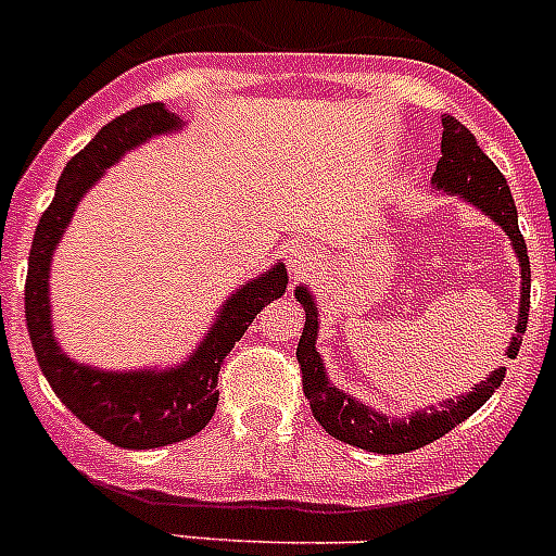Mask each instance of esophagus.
I'll return each instance as SVG.
<instances>
[{
	"label": "esophagus",
	"instance_id": "34e87169",
	"mask_svg": "<svg viewBox=\"0 0 556 556\" xmlns=\"http://www.w3.org/2000/svg\"><path fill=\"white\" fill-rule=\"evenodd\" d=\"M288 263H291V270L293 277H305L307 270H314L316 265V251L311 249V245H296V249H291V256H288Z\"/></svg>",
	"mask_w": 556,
	"mask_h": 556
}]
</instances>
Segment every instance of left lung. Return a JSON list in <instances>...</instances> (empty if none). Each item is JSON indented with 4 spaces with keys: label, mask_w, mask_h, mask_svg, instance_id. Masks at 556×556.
I'll return each instance as SVG.
<instances>
[{
    "label": "left lung",
    "mask_w": 556,
    "mask_h": 556,
    "mask_svg": "<svg viewBox=\"0 0 556 556\" xmlns=\"http://www.w3.org/2000/svg\"><path fill=\"white\" fill-rule=\"evenodd\" d=\"M444 138H441V161L435 166V180L441 189L458 191L469 203L486 212L497 226L506 228V235L515 242V251L520 256V270H523V296H520V321L508 344V356H517V350L523 344L526 325H529V307H531V265L526 240L517 228V208L511 200V191L506 186V177L501 169L483 155L478 147L475 135L460 124V121L444 115ZM296 300L305 305V328L300 336V348H296V362L302 370V393L307 404L314 409V418L330 432L333 438L353 444L358 450L379 452V455H399V452L418 450L441 435H446L452 427H458L469 415L478 413L492 393L506 379V370H494L486 381L472 387V393L460 395V399L444 401L438 409H424L415 413L409 421H387L384 415L372 413L370 407L358 404L342 390H336L321 370V358L316 353V307L307 296L305 288L296 291Z\"/></svg>",
    "instance_id": "left-lung-1"
}]
</instances>
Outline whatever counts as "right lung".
I'll return each instance as SVG.
<instances>
[{
	"label": "right lung",
	"instance_id": "add662e5",
	"mask_svg": "<svg viewBox=\"0 0 556 556\" xmlns=\"http://www.w3.org/2000/svg\"><path fill=\"white\" fill-rule=\"evenodd\" d=\"M180 121L163 110V104L135 106L110 121L76 157H70L55 186L53 203L36 226L27 263L25 319L45 379L70 413L110 444L124 450H155L198 435L212 421L220 401L217 376L223 358L249 330L254 316L268 302L279 300L288 286L286 265H277L242 291L231 293L206 342L200 344L198 353L184 367L169 372H101L70 362L55 348L50 328L48 270L55 242L76 212V203L90 189L92 180L129 147L157 132H169Z\"/></svg>",
	"mask_w": 556,
	"mask_h": 556
}]
</instances>
